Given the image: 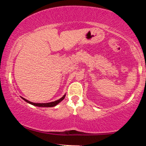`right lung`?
<instances>
[{
    "instance_id": "add662e5",
    "label": "right lung",
    "mask_w": 146,
    "mask_h": 146,
    "mask_svg": "<svg viewBox=\"0 0 146 146\" xmlns=\"http://www.w3.org/2000/svg\"><path fill=\"white\" fill-rule=\"evenodd\" d=\"M64 98H65V95H64L62 98H60V100H56V101H55V102H49V103H41V104L40 103H33V102H29V101H28V100H27L26 99H25L23 98H23L25 102H27V103L31 104H32V105L36 106H39V107H53V106H56L57 104H59L61 101H62L64 99Z\"/></svg>"
}]
</instances>
